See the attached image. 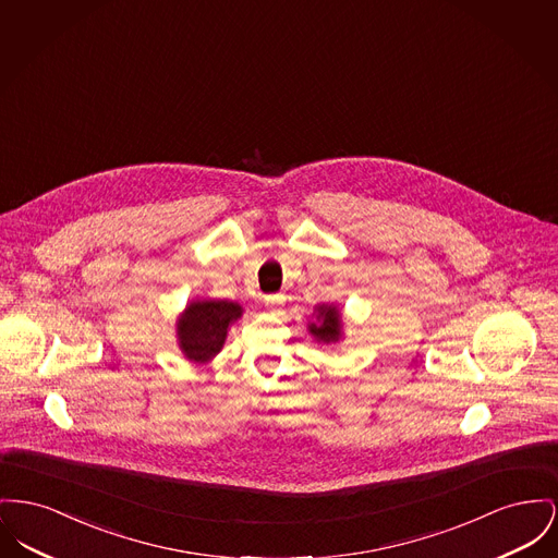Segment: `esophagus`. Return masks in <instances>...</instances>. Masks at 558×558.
Instances as JSON below:
<instances>
[{
    "mask_svg": "<svg viewBox=\"0 0 558 558\" xmlns=\"http://www.w3.org/2000/svg\"><path fill=\"white\" fill-rule=\"evenodd\" d=\"M282 303H284V296L282 295L265 296V305H267V307H276V305H282Z\"/></svg>",
    "mask_w": 558,
    "mask_h": 558,
    "instance_id": "1",
    "label": "esophagus"
}]
</instances>
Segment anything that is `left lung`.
Segmentation results:
<instances>
[{
    "mask_svg": "<svg viewBox=\"0 0 558 558\" xmlns=\"http://www.w3.org/2000/svg\"><path fill=\"white\" fill-rule=\"evenodd\" d=\"M307 332L314 341L332 345L343 339V314L335 303H320L314 307V320L307 323Z\"/></svg>",
    "mask_w": 558,
    "mask_h": 558,
    "instance_id": "left-lung-1",
    "label": "left lung"
}]
</instances>
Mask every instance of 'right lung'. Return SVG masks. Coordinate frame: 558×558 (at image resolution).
Segmentation results:
<instances>
[{
  "instance_id": "right-lung-1",
  "label": "right lung",
  "mask_w": 558,
  "mask_h": 558,
  "mask_svg": "<svg viewBox=\"0 0 558 558\" xmlns=\"http://www.w3.org/2000/svg\"><path fill=\"white\" fill-rule=\"evenodd\" d=\"M244 307L226 299H194L174 323L177 345L194 364H208L226 345L228 330L240 320Z\"/></svg>"
}]
</instances>
